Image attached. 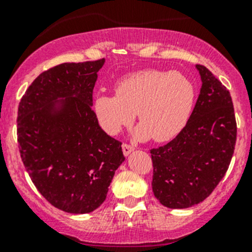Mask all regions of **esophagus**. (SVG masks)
Returning <instances> with one entry per match:
<instances>
[{"label": "esophagus", "instance_id": "34e87169", "mask_svg": "<svg viewBox=\"0 0 252 252\" xmlns=\"http://www.w3.org/2000/svg\"><path fill=\"white\" fill-rule=\"evenodd\" d=\"M122 149H123L124 156H128L129 154H131V152L134 151V147L130 146V145H128V144H123V145H122Z\"/></svg>", "mask_w": 252, "mask_h": 252}]
</instances>
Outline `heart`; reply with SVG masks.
Segmentation results:
<instances>
[{"mask_svg":"<svg viewBox=\"0 0 252 252\" xmlns=\"http://www.w3.org/2000/svg\"><path fill=\"white\" fill-rule=\"evenodd\" d=\"M195 103L191 81L175 70L145 69L121 79L116 94H100L94 101L98 123L117 134L133 122L135 112L141 122L134 138L167 141L187 126Z\"/></svg>","mask_w":252,"mask_h":252,"instance_id":"1","label":"heart"}]
</instances>
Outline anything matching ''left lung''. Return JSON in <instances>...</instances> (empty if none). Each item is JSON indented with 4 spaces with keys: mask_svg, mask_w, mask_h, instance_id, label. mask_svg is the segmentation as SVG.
<instances>
[{
    "mask_svg": "<svg viewBox=\"0 0 252 252\" xmlns=\"http://www.w3.org/2000/svg\"><path fill=\"white\" fill-rule=\"evenodd\" d=\"M201 90L187 126L172 141L152 149V190L168 208L200 204L222 180L232 161L236 122L229 91L204 65Z\"/></svg>",
    "mask_w": 252,
    "mask_h": 252,
    "instance_id": "left-lung-1",
    "label": "left lung"
}]
</instances>
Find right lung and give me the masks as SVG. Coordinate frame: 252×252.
<instances>
[{"label": "right lung", "mask_w": 252, "mask_h": 252, "mask_svg": "<svg viewBox=\"0 0 252 252\" xmlns=\"http://www.w3.org/2000/svg\"><path fill=\"white\" fill-rule=\"evenodd\" d=\"M105 58L62 63L41 73L18 107V142L25 169L58 210L93 212L106 200L124 162L122 142L101 129L93 90Z\"/></svg>", "instance_id": "1"}]
</instances>
